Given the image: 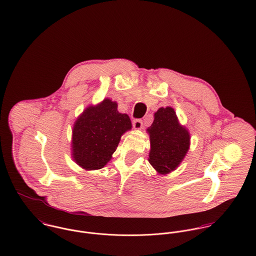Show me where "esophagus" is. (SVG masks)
Here are the masks:
<instances>
[{
    "mask_svg": "<svg viewBox=\"0 0 256 256\" xmlns=\"http://www.w3.org/2000/svg\"><path fill=\"white\" fill-rule=\"evenodd\" d=\"M142 124H143V122H142V120H140V118H136L132 120V126L136 130H140L142 128Z\"/></svg>",
    "mask_w": 256,
    "mask_h": 256,
    "instance_id": "obj_1",
    "label": "esophagus"
}]
</instances>
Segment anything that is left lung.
I'll list each match as a JSON object with an SVG mask.
<instances>
[{"label": "left lung", "mask_w": 256, "mask_h": 256, "mask_svg": "<svg viewBox=\"0 0 256 256\" xmlns=\"http://www.w3.org/2000/svg\"><path fill=\"white\" fill-rule=\"evenodd\" d=\"M148 132L151 143L149 162L162 174L174 170L190 145L189 132L179 126L174 110L172 107L160 108Z\"/></svg>", "instance_id": "1"}]
</instances>
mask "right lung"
I'll use <instances>...</instances> for the list:
<instances>
[{
	"mask_svg": "<svg viewBox=\"0 0 256 256\" xmlns=\"http://www.w3.org/2000/svg\"><path fill=\"white\" fill-rule=\"evenodd\" d=\"M117 103L104 99L88 107L76 120L72 149L75 162L84 170L102 168L118 147L120 136L132 128L130 118L117 110Z\"/></svg>",
	"mask_w": 256,
	"mask_h": 256,
	"instance_id": "right-lung-1",
	"label": "right lung"
}]
</instances>
